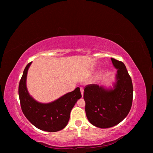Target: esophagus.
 <instances>
[{
	"mask_svg": "<svg viewBox=\"0 0 153 153\" xmlns=\"http://www.w3.org/2000/svg\"><path fill=\"white\" fill-rule=\"evenodd\" d=\"M80 91H81V93H82V97L83 96V91H84V89L83 87H80Z\"/></svg>",
	"mask_w": 153,
	"mask_h": 153,
	"instance_id": "esophagus-1",
	"label": "esophagus"
}]
</instances>
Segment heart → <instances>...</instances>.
<instances>
[{
  "mask_svg": "<svg viewBox=\"0 0 153 153\" xmlns=\"http://www.w3.org/2000/svg\"><path fill=\"white\" fill-rule=\"evenodd\" d=\"M102 76H103V72H102V71H100V72H99V74H97V79L101 78V77H102Z\"/></svg>",
  "mask_w": 153,
  "mask_h": 153,
  "instance_id": "heart-1",
  "label": "heart"
}]
</instances>
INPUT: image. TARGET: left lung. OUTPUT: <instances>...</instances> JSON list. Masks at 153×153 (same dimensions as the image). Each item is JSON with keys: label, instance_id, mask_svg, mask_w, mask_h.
<instances>
[{"label": "left lung", "instance_id": "left-lung-1", "mask_svg": "<svg viewBox=\"0 0 153 153\" xmlns=\"http://www.w3.org/2000/svg\"><path fill=\"white\" fill-rule=\"evenodd\" d=\"M111 60L117 70L112 87L91 84L83 93L87 118L92 125L100 128L118 124L128 116L132 105L131 77L124 64L114 58Z\"/></svg>", "mask_w": 153, "mask_h": 153}]
</instances>
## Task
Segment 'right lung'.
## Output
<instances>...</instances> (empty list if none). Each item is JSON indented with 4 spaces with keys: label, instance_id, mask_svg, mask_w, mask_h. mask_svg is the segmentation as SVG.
<instances>
[{
    "label": "right lung",
    "instance_id": "obj_1",
    "mask_svg": "<svg viewBox=\"0 0 153 153\" xmlns=\"http://www.w3.org/2000/svg\"><path fill=\"white\" fill-rule=\"evenodd\" d=\"M32 62L25 68L19 83L21 108L26 118L41 130L56 132L64 129L70 120L71 109L82 97L79 87L48 103L37 101L29 93L26 85L27 71Z\"/></svg>",
    "mask_w": 153,
    "mask_h": 153
}]
</instances>
